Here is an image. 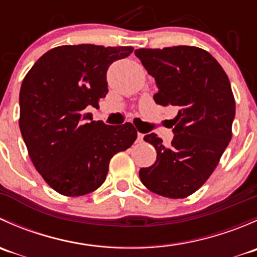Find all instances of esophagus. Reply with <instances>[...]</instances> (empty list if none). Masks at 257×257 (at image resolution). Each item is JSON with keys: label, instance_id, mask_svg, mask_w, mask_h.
<instances>
[{"label": "esophagus", "instance_id": "1", "mask_svg": "<svg viewBox=\"0 0 257 257\" xmlns=\"http://www.w3.org/2000/svg\"><path fill=\"white\" fill-rule=\"evenodd\" d=\"M143 138H144V134L138 133V139H137V142H138V143H142V142H143Z\"/></svg>", "mask_w": 257, "mask_h": 257}]
</instances>
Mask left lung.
I'll list each match as a JSON object with an SVG mask.
<instances>
[{
  "label": "left lung",
  "instance_id": "8db88e82",
  "mask_svg": "<svg viewBox=\"0 0 257 257\" xmlns=\"http://www.w3.org/2000/svg\"><path fill=\"white\" fill-rule=\"evenodd\" d=\"M136 56L154 77L155 103L173 105L174 138L164 145L155 133L144 137L157 150V160L142 168V183L153 193L183 199L195 193L217 167L231 141L235 99L219 62L193 46L136 49Z\"/></svg>",
  "mask_w": 257,
  "mask_h": 257
}]
</instances>
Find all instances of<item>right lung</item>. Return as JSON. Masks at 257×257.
<instances>
[{"label":"right lung","instance_id":"obj_1","mask_svg":"<svg viewBox=\"0 0 257 257\" xmlns=\"http://www.w3.org/2000/svg\"><path fill=\"white\" fill-rule=\"evenodd\" d=\"M133 47L59 46L28 71L20 90V129L36 170L57 193L82 196L97 190L114 154L137 139L132 123L92 120L108 93L107 69Z\"/></svg>","mask_w":257,"mask_h":257}]
</instances>
